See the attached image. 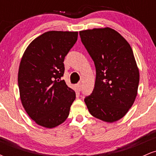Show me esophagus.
I'll return each instance as SVG.
<instances>
[{
  "label": "esophagus",
  "instance_id": "1",
  "mask_svg": "<svg viewBox=\"0 0 156 156\" xmlns=\"http://www.w3.org/2000/svg\"><path fill=\"white\" fill-rule=\"evenodd\" d=\"M77 88H78V89L79 91L81 90V88H82V85H81V83H79L77 84Z\"/></svg>",
  "mask_w": 156,
  "mask_h": 156
}]
</instances>
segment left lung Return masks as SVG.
I'll use <instances>...</instances> for the list:
<instances>
[{
  "mask_svg": "<svg viewBox=\"0 0 156 156\" xmlns=\"http://www.w3.org/2000/svg\"><path fill=\"white\" fill-rule=\"evenodd\" d=\"M79 34L96 68L94 88L84 99L87 108L102 121L119 120L131 108L138 92L139 71L132 48L108 27L80 31Z\"/></svg>",
  "mask_w": 156,
  "mask_h": 156,
  "instance_id": "1",
  "label": "left lung"
}]
</instances>
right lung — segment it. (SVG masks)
<instances>
[{
    "label": "right lung",
    "mask_w": 156,
    "mask_h": 156,
    "mask_svg": "<svg viewBox=\"0 0 156 156\" xmlns=\"http://www.w3.org/2000/svg\"><path fill=\"white\" fill-rule=\"evenodd\" d=\"M78 31H50L34 39L23 53L18 71L21 103L37 125L53 128L67 119L76 92L62 80L66 55Z\"/></svg>",
    "instance_id": "1"
}]
</instances>
